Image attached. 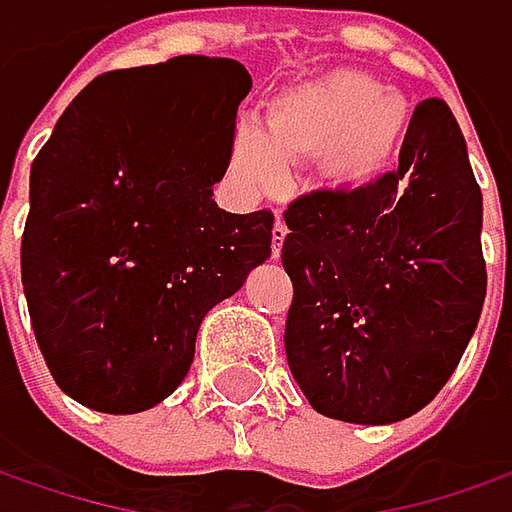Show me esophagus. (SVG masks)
I'll return each mask as SVG.
<instances>
[{"mask_svg": "<svg viewBox=\"0 0 512 512\" xmlns=\"http://www.w3.org/2000/svg\"><path fill=\"white\" fill-rule=\"evenodd\" d=\"M286 234H289V229H286V223L278 217V220H275V226H272V257H280V249H283Z\"/></svg>", "mask_w": 512, "mask_h": 512, "instance_id": "esophagus-1", "label": "esophagus"}]
</instances>
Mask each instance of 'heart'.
<instances>
[{
	"label": "heart",
	"instance_id": "b5f03b06",
	"mask_svg": "<svg viewBox=\"0 0 512 512\" xmlns=\"http://www.w3.org/2000/svg\"><path fill=\"white\" fill-rule=\"evenodd\" d=\"M410 131V102L361 71H332L272 100L266 137L240 128L234 174L260 194L286 186L289 168L321 160L332 189H361L392 163Z\"/></svg>",
	"mask_w": 512,
	"mask_h": 512
}]
</instances>
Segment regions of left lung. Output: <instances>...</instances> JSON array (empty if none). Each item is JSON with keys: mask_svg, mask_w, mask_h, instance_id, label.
<instances>
[{"mask_svg": "<svg viewBox=\"0 0 512 512\" xmlns=\"http://www.w3.org/2000/svg\"><path fill=\"white\" fill-rule=\"evenodd\" d=\"M289 369L326 418L392 424L458 367L487 295L481 189L447 102L412 111L398 168L283 212Z\"/></svg>", "mask_w": 512, "mask_h": 512, "instance_id": "left-lung-1", "label": "left lung"}]
</instances>
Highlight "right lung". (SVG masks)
Wrapping results in <instances>:
<instances>
[{
	"label": "right lung",
	"instance_id": "add662e5",
	"mask_svg": "<svg viewBox=\"0 0 512 512\" xmlns=\"http://www.w3.org/2000/svg\"><path fill=\"white\" fill-rule=\"evenodd\" d=\"M252 77L174 56L79 91L31 166L22 286L65 395L111 415L183 384L206 312L272 255L275 214L212 200Z\"/></svg>",
	"mask_w": 512,
	"mask_h": 512
}]
</instances>
